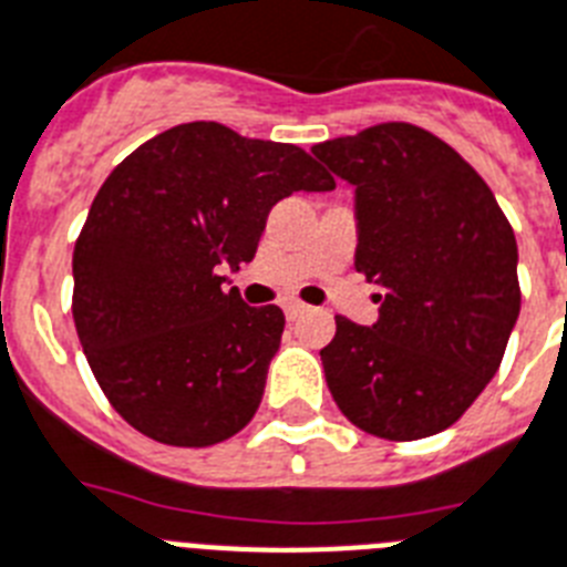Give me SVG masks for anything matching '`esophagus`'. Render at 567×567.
<instances>
[{
  "instance_id": "obj_1",
  "label": "esophagus",
  "mask_w": 567,
  "mask_h": 567,
  "mask_svg": "<svg viewBox=\"0 0 567 567\" xmlns=\"http://www.w3.org/2000/svg\"><path fill=\"white\" fill-rule=\"evenodd\" d=\"M306 311H308V306L306 302H299V299H288V302H285V315L291 317V320L299 315H306Z\"/></svg>"
}]
</instances>
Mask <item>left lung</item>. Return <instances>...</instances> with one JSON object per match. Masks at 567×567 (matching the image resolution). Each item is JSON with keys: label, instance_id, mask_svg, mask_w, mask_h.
Instances as JSON below:
<instances>
[{"label": "left lung", "instance_id": "1", "mask_svg": "<svg viewBox=\"0 0 567 567\" xmlns=\"http://www.w3.org/2000/svg\"><path fill=\"white\" fill-rule=\"evenodd\" d=\"M355 186V268L379 293V320L320 349L340 413L381 440L454 425L498 372L522 311L518 247L481 174L440 136L408 122L315 145Z\"/></svg>", "mask_w": 567, "mask_h": 567}]
</instances>
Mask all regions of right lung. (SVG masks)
Masks as SVG:
<instances>
[{
	"label": "right lung",
	"mask_w": 567,
	"mask_h": 567,
	"mask_svg": "<svg viewBox=\"0 0 567 567\" xmlns=\"http://www.w3.org/2000/svg\"><path fill=\"white\" fill-rule=\"evenodd\" d=\"M329 188L302 148L218 122L177 124L113 168L72 252V317L127 425L204 449L250 422L285 315L224 291L220 274L252 261L282 197Z\"/></svg>",
	"instance_id": "right-lung-1"
}]
</instances>
